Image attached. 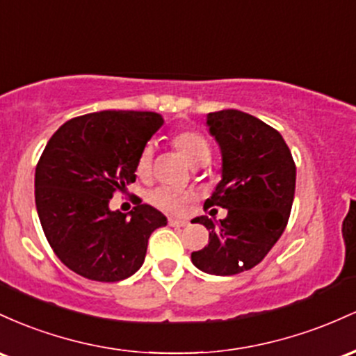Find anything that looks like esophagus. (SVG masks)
I'll return each instance as SVG.
<instances>
[{
	"label": "esophagus",
	"instance_id": "1",
	"mask_svg": "<svg viewBox=\"0 0 356 356\" xmlns=\"http://www.w3.org/2000/svg\"><path fill=\"white\" fill-rule=\"evenodd\" d=\"M168 223H170L171 227H186L188 223H186L185 220H178V218H168Z\"/></svg>",
	"mask_w": 356,
	"mask_h": 356
}]
</instances>
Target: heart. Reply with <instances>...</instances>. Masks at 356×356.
<instances>
[{
  "label": "heart",
  "mask_w": 356,
  "mask_h": 356,
  "mask_svg": "<svg viewBox=\"0 0 356 356\" xmlns=\"http://www.w3.org/2000/svg\"><path fill=\"white\" fill-rule=\"evenodd\" d=\"M173 145L186 161L191 166H203L209 163L211 156V149L209 141L202 133L195 129L179 131L173 136ZM153 161H154V146L153 143H147L139 153L138 161H136V173L139 178H149L153 173ZM151 205L158 207V209L165 211H181L185 205L188 203L190 195L179 193L166 186H158L147 195Z\"/></svg>",
  "instance_id": "heart-1"
}]
</instances>
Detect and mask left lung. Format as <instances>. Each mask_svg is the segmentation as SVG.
<instances>
[{"label": "left lung", "instance_id": "left-lung-1", "mask_svg": "<svg viewBox=\"0 0 356 356\" xmlns=\"http://www.w3.org/2000/svg\"><path fill=\"white\" fill-rule=\"evenodd\" d=\"M207 126L222 151V181L205 207L227 209L207 227L209 245L191 252L200 270L234 275L257 266L279 241L289 220L296 188V165L279 131L237 109L207 115Z\"/></svg>", "mask_w": 356, "mask_h": 356}]
</instances>
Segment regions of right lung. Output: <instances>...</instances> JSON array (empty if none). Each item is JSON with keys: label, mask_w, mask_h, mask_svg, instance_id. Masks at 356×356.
I'll list each match as a JSON object with an SVG mask.
<instances>
[{"label": "right lung", "mask_w": 356, "mask_h": 356, "mask_svg": "<svg viewBox=\"0 0 356 356\" xmlns=\"http://www.w3.org/2000/svg\"><path fill=\"white\" fill-rule=\"evenodd\" d=\"M165 119L156 113L101 111L70 119L47 143L35 170V203L57 257L90 281L133 275L147 238L166 225L161 211L136 203L109 210L115 191L136 181V161Z\"/></svg>", "instance_id": "add662e5"}]
</instances>
